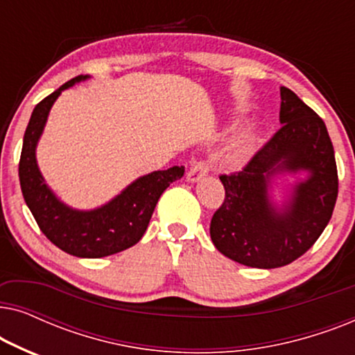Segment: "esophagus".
<instances>
[{
    "instance_id": "1",
    "label": "esophagus",
    "mask_w": 355,
    "mask_h": 355,
    "mask_svg": "<svg viewBox=\"0 0 355 355\" xmlns=\"http://www.w3.org/2000/svg\"><path fill=\"white\" fill-rule=\"evenodd\" d=\"M208 169H210V168H208V163L203 162V159H200V162L192 164L191 169H189L187 179H189V181L196 182V181H198V179H202L203 176H207Z\"/></svg>"
}]
</instances>
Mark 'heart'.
I'll return each mask as SVG.
<instances>
[{"label":"heart","mask_w":355,"mask_h":355,"mask_svg":"<svg viewBox=\"0 0 355 355\" xmlns=\"http://www.w3.org/2000/svg\"><path fill=\"white\" fill-rule=\"evenodd\" d=\"M257 144V135L252 132H247L241 135L239 139H236L230 147L223 153V159L230 166H239V164L245 163L250 158V155L254 153Z\"/></svg>","instance_id":"1"}]
</instances>
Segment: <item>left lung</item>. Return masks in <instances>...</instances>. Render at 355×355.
I'll return each mask as SVG.
<instances>
[{"instance_id": "obj_1", "label": "left lung", "mask_w": 355, "mask_h": 355, "mask_svg": "<svg viewBox=\"0 0 355 355\" xmlns=\"http://www.w3.org/2000/svg\"><path fill=\"white\" fill-rule=\"evenodd\" d=\"M281 128L241 171L221 174L225 202L210 223L213 244L227 259L252 268H279L312 247L331 220L338 168L327 125L293 90L281 87ZM307 168L284 212L268 200L269 178Z\"/></svg>"}]
</instances>
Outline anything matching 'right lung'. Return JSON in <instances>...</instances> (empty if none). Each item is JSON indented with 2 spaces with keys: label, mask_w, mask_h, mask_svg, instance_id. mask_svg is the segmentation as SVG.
Wrapping results in <instances>:
<instances>
[{
  "label": "right lung",
  "mask_w": 355,
  "mask_h": 355,
  "mask_svg": "<svg viewBox=\"0 0 355 355\" xmlns=\"http://www.w3.org/2000/svg\"><path fill=\"white\" fill-rule=\"evenodd\" d=\"M87 77L77 76L67 80L33 108L24 134L19 181L24 200L38 227L58 249L82 259H101L129 249L142 239L159 196L169 184L182 178L184 168L173 166L147 174L130 184L108 205L94 211H76L62 205L38 171L35 147L55 100L62 90Z\"/></svg>",
  "instance_id": "1"
}]
</instances>
